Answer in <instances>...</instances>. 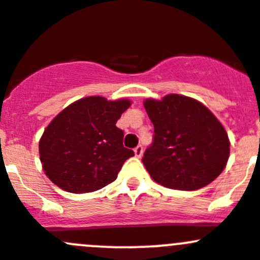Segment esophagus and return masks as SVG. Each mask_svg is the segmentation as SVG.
<instances>
[{"instance_id": "obj_1", "label": "esophagus", "mask_w": 260, "mask_h": 260, "mask_svg": "<svg viewBox=\"0 0 260 260\" xmlns=\"http://www.w3.org/2000/svg\"><path fill=\"white\" fill-rule=\"evenodd\" d=\"M142 153H143V147L142 146H137L135 148V156L136 157H138V158H141V156H142Z\"/></svg>"}]
</instances>
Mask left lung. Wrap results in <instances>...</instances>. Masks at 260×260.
Masks as SVG:
<instances>
[{
    "label": "left lung",
    "mask_w": 260,
    "mask_h": 260,
    "mask_svg": "<svg viewBox=\"0 0 260 260\" xmlns=\"http://www.w3.org/2000/svg\"><path fill=\"white\" fill-rule=\"evenodd\" d=\"M153 123L152 145L142 162L157 183L175 190H199L226 166L230 142L217 118L200 102L180 94L146 99Z\"/></svg>",
    "instance_id": "8db88e82"
}]
</instances>
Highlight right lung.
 Masks as SVG:
<instances>
[{"instance_id": "1", "label": "right lung", "mask_w": 260, "mask_h": 260, "mask_svg": "<svg viewBox=\"0 0 260 260\" xmlns=\"http://www.w3.org/2000/svg\"><path fill=\"white\" fill-rule=\"evenodd\" d=\"M131 106L128 99L86 96L60 112L39 142L45 175L73 193L93 192L117 179L125 159L135 156L123 146L117 120Z\"/></svg>"}]
</instances>
